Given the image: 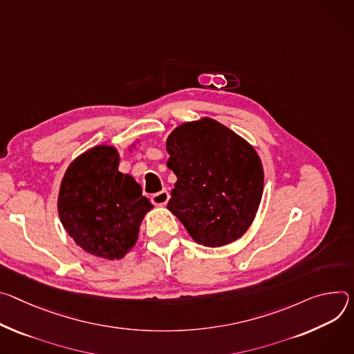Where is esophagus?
Returning a JSON list of instances; mask_svg holds the SVG:
<instances>
[{"mask_svg":"<svg viewBox=\"0 0 354 354\" xmlns=\"http://www.w3.org/2000/svg\"><path fill=\"white\" fill-rule=\"evenodd\" d=\"M150 200H151V203H153L154 205H157V207H163V205H166V204L169 203V200H170V194H169V191L163 189V191H159V192L153 194L151 197H150Z\"/></svg>","mask_w":354,"mask_h":354,"instance_id":"esophagus-1","label":"esophagus"}]
</instances>
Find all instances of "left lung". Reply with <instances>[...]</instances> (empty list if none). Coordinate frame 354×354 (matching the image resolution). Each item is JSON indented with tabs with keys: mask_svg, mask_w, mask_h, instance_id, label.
I'll list each match as a JSON object with an SVG mask.
<instances>
[{
	"mask_svg": "<svg viewBox=\"0 0 354 354\" xmlns=\"http://www.w3.org/2000/svg\"><path fill=\"white\" fill-rule=\"evenodd\" d=\"M167 167L177 176L167 208L203 246L239 239L259 209L264 171L257 151L211 118L185 122L167 138Z\"/></svg>",
	"mask_w": 354,
	"mask_h": 354,
	"instance_id": "left-lung-1",
	"label": "left lung"
}]
</instances>
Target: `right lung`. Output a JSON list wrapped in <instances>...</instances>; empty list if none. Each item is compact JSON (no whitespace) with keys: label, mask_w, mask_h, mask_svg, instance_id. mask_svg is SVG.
Returning <instances> with one entry per match:
<instances>
[{"label":"right lung","mask_w":354,"mask_h":354,"mask_svg":"<svg viewBox=\"0 0 354 354\" xmlns=\"http://www.w3.org/2000/svg\"><path fill=\"white\" fill-rule=\"evenodd\" d=\"M113 146H95L74 159L60 184L57 211L68 236L90 254L122 259L136 243L139 226L153 208L142 187L118 170Z\"/></svg>","instance_id":"1"}]
</instances>
